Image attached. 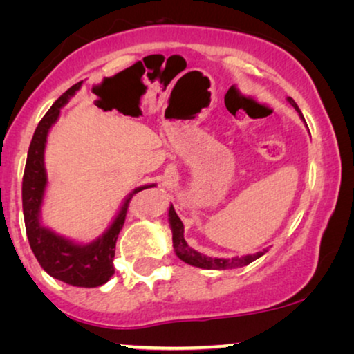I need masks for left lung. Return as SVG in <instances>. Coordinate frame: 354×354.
Returning a JSON list of instances; mask_svg holds the SVG:
<instances>
[{"mask_svg": "<svg viewBox=\"0 0 354 354\" xmlns=\"http://www.w3.org/2000/svg\"><path fill=\"white\" fill-rule=\"evenodd\" d=\"M287 101L299 113L297 103H295V101L290 98V96L287 98ZM299 118L304 120L301 113H299ZM169 225H171V230H172V243H174V251H176L177 258L182 259L183 263L195 266V268L212 269V270L243 268V266H248L250 263H253V261L261 258V256H263L266 251H268V250H263V251H259V253H256V254H246V256H241V258L236 256V258H232V259L209 258V256L198 253L196 250H193L192 246H188L185 239H183V224H182L180 217L177 216V212H176V209H174L172 205L169 206Z\"/></svg>", "mask_w": 354, "mask_h": 354, "instance_id": "1", "label": "left lung"}]
</instances>
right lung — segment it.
Listing matches in <instances>:
<instances>
[{
	"instance_id": "add662e5",
	"label": "right lung",
	"mask_w": 354,
	"mask_h": 354,
	"mask_svg": "<svg viewBox=\"0 0 354 354\" xmlns=\"http://www.w3.org/2000/svg\"><path fill=\"white\" fill-rule=\"evenodd\" d=\"M84 82L71 86L64 95L56 100L50 111L43 115L33 133L30 148H28L26 171L22 178V209L26 221L27 239L35 258L46 274L72 287L93 288L108 282L114 274V248L120 229H122L125 216H127L129 203L135 193L145 188L156 187V183L133 188L124 198L118 214L111 225L98 239L90 243H79L67 236H62L43 225L41 206L45 198L48 176L45 169V148L50 129L59 119L61 108L69 101L75 91L80 90Z\"/></svg>"
}]
</instances>
